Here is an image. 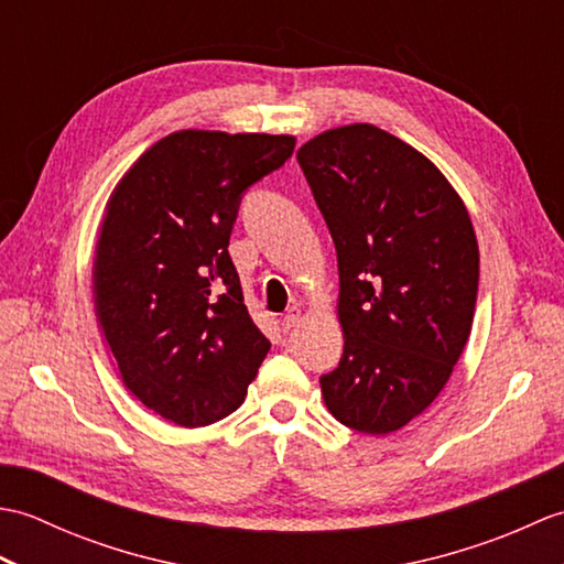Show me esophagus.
<instances>
[{"label":"esophagus","mask_w":564,"mask_h":564,"mask_svg":"<svg viewBox=\"0 0 564 564\" xmlns=\"http://www.w3.org/2000/svg\"><path fill=\"white\" fill-rule=\"evenodd\" d=\"M301 317H303V315H301V310H297V307H291L289 313H285V315H283V319H281V329H283V332H291L293 327H297V322H301Z\"/></svg>","instance_id":"34e87169"}]
</instances>
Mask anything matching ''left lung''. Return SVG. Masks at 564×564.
<instances>
[{
  "mask_svg": "<svg viewBox=\"0 0 564 564\" xmlns=\"http://www.w3.org/2000/svg\"><path fill=\"white\" fill-rule=\"evenodd\" d=\"M337 247L344 354L319 378L344 426L382 436L436 400L470 337L480 251L463 200L422 152L368 123L297 150Z\"/></svg>",
  "mask_w": 564,
  "mask_h": 564,
  "instance_id": "obj_1",
  "label": "left lung"
}]
</instances>
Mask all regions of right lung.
Instances as JSON below:
<instances>
[{
	"instance_id": "right-lung-1",
	"label": "right lung",
	"mask_w": 564,
	"mask_h": 564,
	"mask_svg": "<svg viewBox=\"0 0 564 564\" xmlns=\"http://www.w3.org/2000/svg\"><path fill=\"white\" fill-rule=\"evenodd\" d=\"M293 150L291 135L178 130L130 166L106 206L99 325L126 388L178 426L232 414L271 349L227 247L247 188Z\"/></svg>"
}]
</instances>
